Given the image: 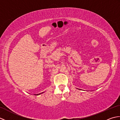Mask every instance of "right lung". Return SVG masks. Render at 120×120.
Listing matches in <instances>:
<instances>
[{
  "label": "right lung",
  "instance_id": "obj_1",
  "mask_svg": "<svg viewBox=\"0 0 120 120\" xmlns=\"http://www.w3.org/2000/svg\"><path fill=\"white\" fill-rule=\"evenodd\" d=\"M43 92H42V93H43ZM41 93H39V94H34L35 95H40V94H41Z\"/></svg>",
  "mask_w": 120,
  "mask_h": 120
}]
</instances>
